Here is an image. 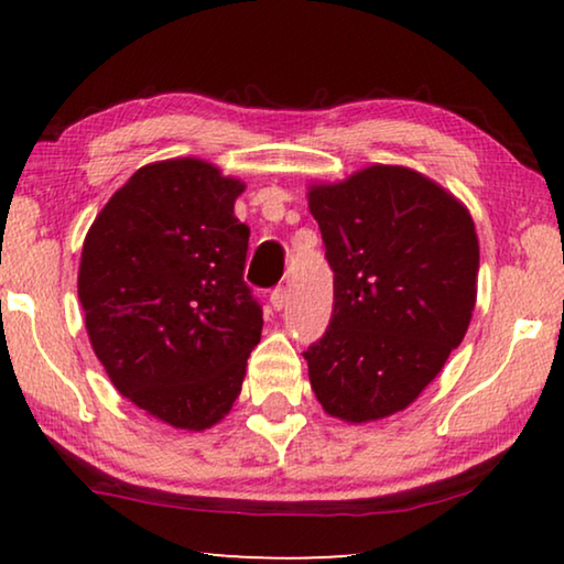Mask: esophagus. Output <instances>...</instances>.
Returning a JSON list of instances; mask_svg holds the SVG:
<instances>
[{
    "instance_id": "34e87169",
    "label": "esophagus",
    "mask_w": 564,
    "mask_h": 564,
    "mask_svg": "<svg viewBox=\"0 0 564 564\" xmlns=\"http://www.w3.org/2000/svg\"><path fill=\"white\" fill-rule=\"evenodd\" d=\"M285 303H289V289H285V285H279V289L271 293V305L275 311H281Z\"/></svg>"
}]
</instances>
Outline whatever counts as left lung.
I'll use <instances>...</instances> for the list:
<instances>
[{
	"mask_svg": "<svg viewBox=\"0 0 564 564\" xmlns=\"http://www.w3.org/2000/svg\"><path fill=\"white\" fill-rule=\"evenodd\" d=\"M333 271V313L303 352L328 415L366 423L408 408L460 346L480 246L467 208L403 166L313 186Z\"/></svg>",
	"mask_w": 564,
	"mask_h": 564,
	"instance_id": "8db88e82",
	"label": "left lung"
}]
</instances>
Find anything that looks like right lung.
I'll return each instance as SVG.
<instances>
[{"label":"right lung","instance_id":"right-lung-1","mask_svg":"<svg viewBox=\"0 0 564 564\" xmlns=\"http://www.w3.org/2000/svg\"><path fill=\"white\" fill-rule=\"evenodd\" d=\"M243 184L198 159L139 169L84 241L79 301L91 348L133 405L206 431L241 393L263 311L243 281Z\"/></svg>","mask_w":564,"mask_h":564}]
</instances>
